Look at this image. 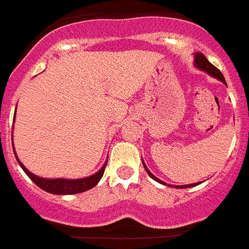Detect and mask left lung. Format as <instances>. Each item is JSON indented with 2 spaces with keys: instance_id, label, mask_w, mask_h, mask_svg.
Wrapping results in <instances>:
<instances>
[{
  "instance_id": "1",
  "label": "left lung",
  "mask_w": 249,
  "mask_h": 249,
  "mask_svg": "<svg viewBox=\"0 0 249 249\" xmlns=\"http://www.w3.org/2000/svg\"><path fill=\"white\" fill-rule=\"evenodd\" d=\"M195 65H196V67H197V68H199V70H202V71L207 72V73L211 74V76H212V77H215L217 80H219V81H221V82H223L224 85H227V83H226V80H224L223 74L221 73V71H219V70L217 67H214V66H213L212 63H211L210 61H208V59L206 58V57H204L203 53H199V52H197V53L195 54ZM143 167H144V169H146V172L148 173L149 177L153 178V179H155V181H157L158 183H162V184H164V186H167V184L164 183L163 181H160V179H158V178L156 177V176L152 175V173L149 172V169L147 168L146 166H144V163H143ZM199 183H201V182H198V183L186 184V186H176V188H190V187L198 186ZM168 186H169V184H168ZM169 187H172V186H169Z\"/></svg>"
}]
</instances>
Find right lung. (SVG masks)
<instances>
[{
  "label": "right lung",
  "instance_id": "obj_1",
  "mask_svg": "<svg viewBox=\"0 0 249 249\" xmlns=\"http://www.w3.org/2000/svg\"><path fill=\"white\" fill-rule=\"evenodd\" d=\"M12 148L13 147V141H12ZM15 152V149H13ZM15 156L17 158V162L21 166V168L25 171L26 175L30 177V179L34 182L35 184L41 188V190L46 191L48 193H52V195H76V193L85 192V191H89L91 188H93L96 184L100 182V179L102 178L103 173H105V168L107 166V162L102 166V168L98 171L97 173L89 176V177L85 178H78V179H67V178H42L38 177V176L31 173L27 168H26L23 164L21 163V160L17 157L16 152H15Z\"/></svg>",
  "mask_w": 249,
  "mask_h": 249
}]
</instances>
